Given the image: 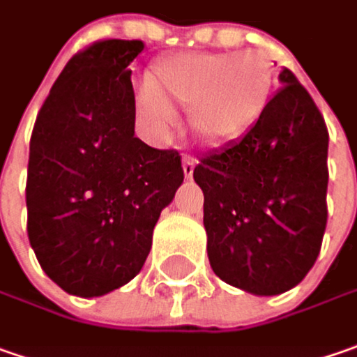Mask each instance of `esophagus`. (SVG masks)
Returning a JSON list of instances; mask_svg holds the SVG:
<instances>
[{"label": "esophagus", "mask_w": 357, "mask_h": 357, "mask_svg": "<svg viewBox=\"0 0 357 357\" xmlns=\"http://www.w3.org/2000/svg\"><path fill=\"white\" fill-rule=\"evenodd\" d=\"M181 167H183V176H185L188 179H192V176H194V169H195V160L194 158H183Z\"/></svg>", "instance_id": "obj_1"}]
</instances>
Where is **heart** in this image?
<instances>
[{
    "label": "heart",
    "mask_w": 357,
    "mask_h": 357,
    "mask_svg": "<svg viewBox=\"0 0 357 357\" xmlns=\"http://www.w3.org/2000/svg\"><path fill=\"white\" fill-rule=\"evenodd\" d=\"M273 71L261 54L190 52L162 59L148 75L139 112L165 132L174 126V107H190L194 133L220 148L240 139L270 101Z\"/></svg>",
    "instance_id": "obj_1"
}]
</instances>
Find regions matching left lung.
I'll list each match as a JSON object with an SVG mask.
<instances>
[{"label": "left lung", "mask_w": 357, "mask_h": 357, "mask_svg": "<svg viewBox=\"0 0 357 357\" xmlns=\"http://www.w3.org/2000/svg\"><path fill=\"white\" fill-rule=\"evenodd\" d=\"M240 139L206 153L194 179L213 273L254 296L296 287L318 259L328 222L326 121L296 75Z\"/></svg>", "instance_id": "obj_1"}]
</instances>
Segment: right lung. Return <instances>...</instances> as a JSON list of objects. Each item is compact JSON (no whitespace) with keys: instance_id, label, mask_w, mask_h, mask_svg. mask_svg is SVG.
Instances as JSON below:
<instances>
[{"instance_id":"add662e5","label":"right lung","mask_w":357,"mask_h":357,"mask_svg":"<svg viewBox=\"0 0 357 357\" xmlns=\"http://www.w3.org/2000/svg\"><path fill=\"white\" fill-rule=\"evenodd\" d=\"M137 39L73 55L39 109L27 165V236L63 291L100 298L146 264L153 227L183 183L178 151L135 137Z\"/></svg>"}]
</instances>
